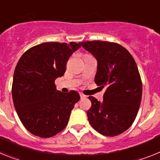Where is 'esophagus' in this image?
Returning <instances> with one entry per match:
<instances>
[{"instance_id": "esophagus-1", "label": "esophagus", "mask_w": 160, "mask_h": 160, "mask_svg": "<svg viewBox=\"0 0 160 160\" xmlns=\"http://www.w3.org/2000/svg\"><path fill=\"white\" fill-rule=\"evenodd\" d=\"M80 96H81V99H86L87 98V95H83L82 93H80Z\"/></svg>"}]
</instances>
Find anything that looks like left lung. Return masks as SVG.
Wrapping results in <instances>:
<instances>
[{"label":"left lung","mask_w":160,"mask_h":160,"mask_svg":"<svg viewBox=\"0 0 160 160\" xmlns=\"http://www.w3.org/2000/svg\"><path fill=\"white\" fill-rule=\"evenodd\" d=\"M80 44L96 58L95 82L106 88L103 102L89 97L88 121L101 134H121L132 125L141 103L142 84L136 62L129 51L117 43L94 40Z\"/></svg>","instance_id":"8db88e82"}]
</instances>
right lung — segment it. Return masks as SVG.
Instances as JSON below:
<instances>
[{
    "instance_id": "obj_1",
    "label": "right lung",
    "mask_w": 160,
    "mask_h": 160,
    "mask_svg": "<svg viewBox=\"0 0 160 160\" xmlns=\"http://www.w3.org/2000/svg\"><path fill=\"white\" fill-rule=\"evenodd\" d=\"M80 47L75 42H48L31 48L19 59L12 97L19 119L32 134L47 138L66 127L80 95L57 91L55 80L64 75L69 57Z\"/></svg>"
}]
</instances>
